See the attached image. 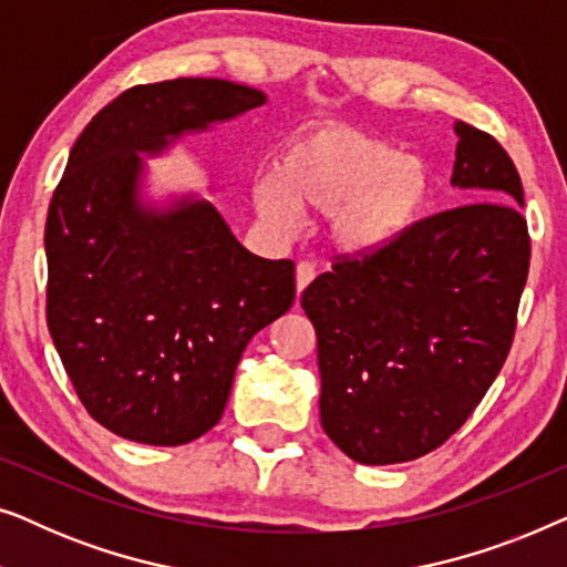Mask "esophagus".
Returning a JSON list of instances; mask_svg holds the SVG:
<instances>
[{"label": "esophagus", "instance_id": "1", "mask_svg": "<svg viewBox=\"0 0 567 567\" xmlns=\"http://www.w3.org/2000/svg\"><path fill=\"white\" fill-rule=\"evenodd\" d=\"M315 276H317V270L312 262H299L297 266V293L305 291L307 286L315 281Z\"/></svg>", "mask_w": 567, "mask_h": 567}]
</instances>
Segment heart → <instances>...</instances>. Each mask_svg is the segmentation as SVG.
I'll return each mask as SVG.
<instances>
[{
    "label": "heart",
    "instance_id": "heart-1",
    "mask_svg": "<svg viewBox=\"0 0 567 567\" xmlns=\"http://www.w3.org/2000/svg\"><path fill=\"white\" fill-rule=\"evenodd\" d=\"M436 177L417 154L348 126L293 134L274 175L255 181L252 198L270 227L289 231L291 206L328 214V239L340 255L367 258L405 239L429 212Z\"/></svg>",
    "mask_w": 567,
    "mask_h": 567
}]
</instances>
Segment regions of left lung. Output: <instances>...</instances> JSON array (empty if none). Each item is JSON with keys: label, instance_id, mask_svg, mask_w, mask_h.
Returning a JSON list of instances; mask_svg holds the SVG:
<instances>
[{"label": "left lung", "instance_id": "left-lung-1", "mask_svg": "<svg viewBox=\"0 0 567 567\" xmlns=\"http://www.w3.org/2000/svg\"><path fill=\"white\" fill-rule=\"evenodd\" d=\"M454 134L452 185L472 204L429 216L390 250L338 260L301 293L322 429L353 462L439 449L511 351L532 255L522 177L493 136L462 121Z\"/></svg>", "mask_w": 567, "mask_h": 567}]
</instances>
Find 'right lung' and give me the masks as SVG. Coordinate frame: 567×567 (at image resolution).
Segmentation results:
<instances>
[{
    "mask_svg": "<svg viewBox=\"0 0 567 567\" xmlns=\"http://www.w3.org/2000/svg\"><path fill=\"white\" fill-rule=\"evenodd\" d=\"M214 76L138 84L87 123L45 219L49 330L115 436L181 446L219 423L255 332L293 305V262L237 243L212 200L144 193L146 157L266 105Z\"/></svg>",
    "mask_w": 567,
    "mask_h": 567,
    "instance_id": "1",
    "label": "right lung"
}]
</instances>
